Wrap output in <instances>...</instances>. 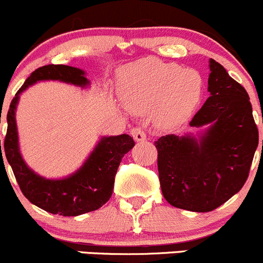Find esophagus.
<instances>
[{"label": "esophagus", "instance_id": "34e87169", "mask_svg": "<svg viewBox=\"0 0 263 263\" xmlns=\"http://www.w3.org/2000/svg\"><path fill=\"white\" fill-rule=\"evenodd\" d=\"M131 135L132 137H134V140L136 142H142L146 140V132L143 131V129L140 128V127H135L131 129Z\"/></svg>", "mask_w": 263, "mask_h": 263}]
</instances>
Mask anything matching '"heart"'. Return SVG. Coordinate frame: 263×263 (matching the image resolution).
I'll list each match as a JSON object with an SVG mask.
<instances>
[{
	"label": "heart",
	"mask_w": 263,
	"mask_h": 263,
	"mask_svg": "<svg viewBox=\"0 0 263 263\" xmlns=\"http://www.w3.org/2000/svg\"><path fill=\"white\" fill-rule=\"evenodd\" d=\"M117 81L126 106L136 114L155 106L156 122L164 128L185 121L201 95V78L197 70L155 58L123 66Z\"/></svg>",
	"instance_id": "heart-1"
}]
</instances>
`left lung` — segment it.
<instances>
[{
	"instance_id": "obj_1",
	"label": "left lung",
	"mask_w": 263,
	"mask_h": 263,
	"mask_svg": "<svg viewBox=\"0 0 263 263\" xmlns=\"http://www.w3.org/2000/svg\"><path fill=\"white\" fill-rule=\"evenodd\" d=\"M210 96L189 125L197 135L156 141L163 197L179 209L208 213L240 192L258 146L249 93L225 68L209 60Z\"/></svg>"
}]
</instances>
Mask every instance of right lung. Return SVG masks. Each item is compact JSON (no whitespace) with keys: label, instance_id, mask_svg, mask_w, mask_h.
Returning <instances> with one entry per match:
<instances>
[{"label":"right lung","instance_id":"1","mask_svg":"<svg viewBox=\"0 0 263 263\" xmlns=\"http://www.w3.org/2000/svg\"><path fill=\"white\" fill-rule=\"evenodd\" d=\"M48 80L62 81L81 89L90 86L85 71L74 66L50 64L33 71L17 91L8 108L4 153L12 167L18 185L32 204L48 213L78 216L98 210L107 203L112 195L115 176L120 162L126 153L134 148L135 142L131 136L125 134L102 136L85 162L74 173L58 179L39 176L28 167L21 153L16 111L21 93L39 81ZM0 152V161L4 162L1 140Z\"/></svg>","mask_w":263,"mask_h":263}]
</instances>
